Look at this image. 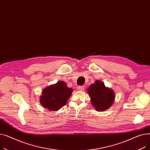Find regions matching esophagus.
I'll use <instances>...</instances> for the list:
<instances>
[{"label":"esophagus","instance_id":"esophagus-1","mask_svg":"<svg viewBox=\"0 0 150 150\" xmlns=\"http://www.w3.org/2000/svg\"><path fill=\"white\" fill-rule=\"evenodd\" d=\"M77 89H78V91H84V86H78V87H77Z\"/></svg>","mask_w":150,"mask_h":150}]
</instances>
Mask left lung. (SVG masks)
Here are the masks:
<instances>
[{
	"label": "left lung",
	"instance_id": "1",
	"mask_svg": "<svg viewBox=\"0 0 150 150\" xmlns=\"http://www.w3.org/2000/svg\"><path fill=\"white\" fill-rule=\"evenodd\" d=\"M88 92L91 97L92 105L98 111L108 109L114 101V91L106 88L104 83L98 80L89 86Z\"/></svg>",
	"mask_w": 150,
	"mask_h": 150
}]
</instances>
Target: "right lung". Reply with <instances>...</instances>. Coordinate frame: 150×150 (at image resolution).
I'll list each match as a JSON object with an SVG mask.
<instances>
[{
    "mask_svg": "<svg viewBox=\"0 0 150 150\" xmlns=\"http://www.w3.org/2000/svg\"><path fill=\"white\" fill-rule=\"evenodd\" d=\"M72 91L64 81H58L42 91V95L40 97L41 104L50 111H58L65 106Z\"/></svg>",
    "mask_w": 150,
    "mask_h": 150,
    "instance_id": "1",
    "label": "right lung"
}]
</instances>
